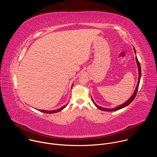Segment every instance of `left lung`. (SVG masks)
<instances>
[{"instance_id":"obj_1","label":"left lung","mask_w":157,"mask_h":157,"mask_svg":"<svg viewBox=\"0 0 157 157\" xmlns=\"http://www.w3.org/2000/svg\"><path fill=\"white\" fill-rule=\"evenodd\" d=\"M133 50H134V53H135V54L136 55L137 53H136V49H135V48H134V47H133ZM136 63H137V67H138L139 78H138V82H137V84L136 89H135V91H134L133 94L132 95V96H131L125 102H124V103L122 104L121 105H118V106H117V107H114V108H112V109H107V108H104V107H101V106H99L98 105H97V104L95 103V102H94V100L93 99V98H91V99H92V100H93L94 104H95V105H96L98 109H99L101 110H104V111H110V112H111V111H116V110H119V109H122V108H124V107L127 106L128 105H129V104L133 101L134 99H135V98H136V94H137V91H138V89H139V84H140V78H141V67H140V63H139V60H138V59H137V56H136Z\"/></svg>"}]
</instances>
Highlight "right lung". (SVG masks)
Listing matches in <instances>:
<instances>
[{"label": "right lung", "mask_w": 157, "mask_h": 157, "mask_svg": "<svg viewBox=\"0 0 157 157\" xmlns=\"http://www.w3.org/2000/svg\"><path fill=\"white\" fill-rule=\"evenodd\" d=\"M72 86H73V84H72V86H71V87H72ZM68 105V104H66V105H64V106H63L62 107H61V108H59V109H56V110H38L39 111H40V112H42V113H46V114H53V113H58V112H59V111H61V110H62L63 109H64L66 107V105Z\"/></svg>", "instance_id": "add662e5"}]
</instances>
